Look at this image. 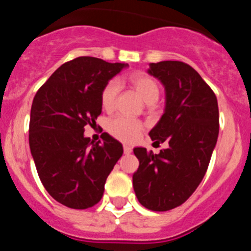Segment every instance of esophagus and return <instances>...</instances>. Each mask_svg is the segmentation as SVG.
Instances as JSON below:
<instances>
[{"mask_svg": "<svg viewBox=\"0 0 251 251\" xmlns=\"http://www.w3.org/2000/svg\"><path fill=\"white\" fill-rule=\"evenodd\" d=\"M123 151H124V153H126V154H129V153L132 152V147H130V146H128V145H124L123 146Z\"/></svg>", "mask_w": 251, "mask_h": 251, "instance_id": "esophagus-1", "label": "esophagus"}]
</instances>
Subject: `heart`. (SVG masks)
Instances as JSON below:
<instances>
[{
  "instance_id": "heart-1",
  "label": "heart",
  "mask_w": 251,
  "mask_h": 251,
  "mask_svg": "<svg viewBox=\"0 0 251 251\" xmlns=\"http://www.w3.org/2000/svg\"><path fill=\"white\" fill-rule=\"evenodd\" d=\"M128 81L132 84L133 88L136 89L139 97L146 103L158 99V85L150 75L143 74V73H134V74L128 76ZM119 86L117 81L112 80L109 83H106L100 94V101L104 109L109 110L114 106ZM108 129H109L113 136L117 137L118 139L126 142H133L138 138L139 133L142 130V124L139 122L128 118V117L118 115V117H115L114 119L109 122Z\"/></svg>"
}]
</instances>
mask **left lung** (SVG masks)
Listing matches in <instances>:
<instances>
[{
  "mask_svg": "<svg viewBox=\"0 0 251 251\" xmlns=\"http://www.w3.org/2000/svg\"><path fill=\"white\" fill-rule=\"evenodd\" d=\"M147 73L166 93L165 112L150 137L168 146L158 154L133 150L139 161L133 188L148 210L167 211L182 205L205 176L219 136V106L211 88L182 61L151 63Z\"/></svg>",
  "mask_w": 251,
  "mask_h": 251,
  "instance_id": "obj_1",
  "label": "left lung"
}]
</instances>
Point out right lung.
<instances>
[{"mask_svg":"<svg viewBox=\"0 0 251 251\" xmlns=\"http://www.w3.org/2000/svg\"><path fill=\"white\" fill-rule=\"evenodd\" d=\"M128 68L98 57L80 56L63 64L35 95L30 114V151L44 187L70 208L100 201L106 177L123 154V146L108 133L94 142L85 126L101 113L106 83Z\"/></svg>","mask_w":251,"mask_h":251,"instance_id":"obj_1","label":"right lung"}]
</instances>
